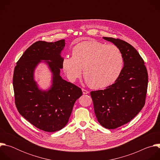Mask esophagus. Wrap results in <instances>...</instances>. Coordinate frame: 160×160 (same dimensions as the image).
<instances>
[{"mask_svg":"<svg viewBox=\"0 0 160 160\" xmlns=\"http://www.w3.org/2000/svg\"><path fill=\"white\" fill-rule=\"evenodd\" d=\"M82 92H83V94H87L89 93L88 90H86L85 89H83V88H82Z\"/></svg>","mask_w":160,"mask_h":160,"instance_id":"1","label":"esophagus"}]
</instances>
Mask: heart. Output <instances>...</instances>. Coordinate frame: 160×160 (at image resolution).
<instances>
[{"label":"heart","instance_id":"heart-1","mask_svg":"<svg viewBox=\"0 0 160 160\" xmlns=\"http://www.w3.org/2000/svg\"><path fill=\"white\" fill-rule=\"evenodd\" d=\"M62 70L68 78L75 82L83 74L90 87L98 89L115 82L123 67V57L116 45L95 40H85L72 49V56H65Z\"/></svg>","mask_w":160,"mask_h":160}]
</instances>
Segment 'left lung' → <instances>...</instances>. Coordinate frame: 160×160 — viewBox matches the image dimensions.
Here are the masks:
<instances>
[{"mask_svg":"<svg viewBox=\"0 0 160 160\" xmlns=\"http://www.w3.org/2000/svg\"><path fill=\"white\" fill-rule=\"evenodd\" d=\"M115 45L123 57V68L118 79L104 90L92 91L94 112L99 123L115 129L131 121L145 104L148 75L144 62L133 46L118 38L103 37Z\"/></svg>","mask_w":160,"mask_h":160,"instance_id":"8db88e82","label":"left lung"}]
</instances>
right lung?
Wrapping results in <instances>:
<instances>
[{"label": "right lung", "instance_id": "obj_1", "mask_svg": "<svg viewBox=\"0 0 160 160\" xmlns=\"http://www.w3.org/2000/svg\"><path fill=\"white\" fill-rule=\"evenodd\" d=\"M65 40L38 41L32 44L16 63L13 75L15 103L20 115L35 127L48 132L60 130L68 123L75 101L82 95L80 88L60 75L61 52ZM42 62L52 74V85L40 89L34 71Z\"/></svg>", "mask_w": 160, "mask_h": 160}]
</instances>
